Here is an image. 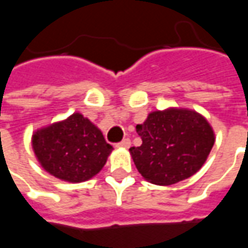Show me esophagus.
<instances>
[{
	"label": "esophagus",
	"instance_id": "1",
	"mask_svg": "<svg viewBox=\"0 0 248 248\" xmlns=\"http://www.w3.org/2000/svg\"><path fill=\"white\" fill-rule=\"evenodd\" d=\"M115 146H117V147H124V149H129L130 146H131V142H130L129 138H124V140L118 142Z\"/></svg>",
	"mask_w": 248,
	"mask_h": 248
}]
</instances>
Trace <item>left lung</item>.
Masks as SVG:
<instances>
[{
    "label": "left lung",
    "mask_w": 248,
    "mask_h": 248,
    "mask_svg": "<svg viewBox=\"0 0 248 248\" xmlns=\"http://www.w3.org/2000/svg\"><path fill=\"white\" fill-rule=\"evenodd\" d=\"M142 145L130 147L140 175L159 186L191 177L203 166L215 137L201 114L185 108L153 111L137 124Z\"/></svg>",
    "instance_id": "8db88e82"
}]
</instances>
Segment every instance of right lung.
<instances>
[{
	"instance_id": "obj_1",
	"label": "right lung",
	"mask_w": 248,
	"mask_h": 248,
	"mask_svg": "<svg viewBox=\"0 0 248 248\" xmlns=\"http://www.w3.org/2000/svg\"><path fill=\"white\" fill-rule=\"evenodd\" d=\"M31 143L46 171L73 183L83 182L98 174L113 150L101 130L79 113L37 130Z\"/></svg>"
}]
</instances>
